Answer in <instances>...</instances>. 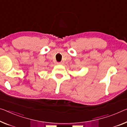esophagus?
I'll list each match as a JSON object with an SVG mask.
<instances>
[{
  "mask_svg": "<svg viewBox=\"0 0 127 127\" xmlns=\"http://www.w3.org/2000/svg\"><path fill=\"white\" fill-rule=\"evenodd\" d=\"M62 64H63V63H62V62H57V64H58V65H62Z\"/></svg>",
  "mask_w": 127,
  "mask_h": 127,
  "instance_id": "1",
  "label": "esophagus"
}]
</instances>
